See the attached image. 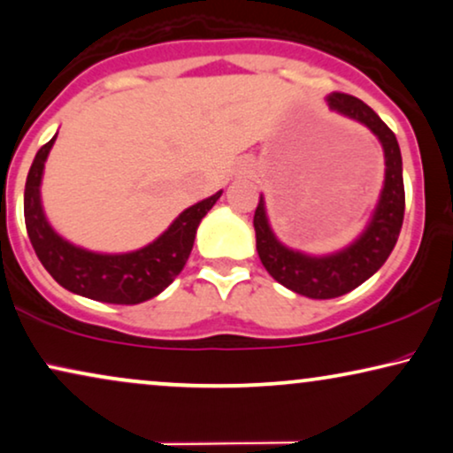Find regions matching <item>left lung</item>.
I'll return each instance as SVG.
<instances>
[{
    "mask_svg": "<svg viewBox=\"0 0 453 453\" xmlns=\"http://www.w3.org/2000/svg\"><path fill=\"white\" fill-rule=\"evenodd\" d=\"M326 102L339 114L368 127L383 145L385 183L366 228L354 243H349L342 251L328 256H308L289 250L274 237L273 228L268 225L262 196L254 214L256 250L264 268L287 289L312 299L345 296L372 277L395 248L399 231H402L403 210H406L402 151H399L397 139L391 128L379 119V114L370 105L348 93L334 91L326 97Z\"/></svg>",
    "mask_w": 453,
    "mask_h": 453,
    "instance_id": "left-lung-1",
    "label": "left lung"
}]
</instances>
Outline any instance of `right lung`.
Listing matches in <instances>:
<instances>
[{"label": "right lung", "instance_id": "right-lung-1", "mask_svg": "<svg viewBox=\"0 0 453 453\" xmlns=\"http://www.w3.org/2000/svg\"><path fill=\"white\" fill-rule=\"evenodd\" d=\"M56 137L37 151L25 185V222L35 254L56 283L76 296L122 305L156 297L183 270L193 250L199 222L219 202L222 191L187 208L160 237L137 251L97 254L76 248L51 228L41 205V176Z\"/></svg>", "mask_w": 453, "mask_h": 453}]
</instances>
